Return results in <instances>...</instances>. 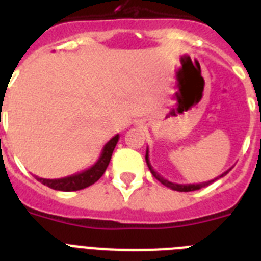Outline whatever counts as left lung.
Wrapping results in <instances>:
<instances>
[{
	"label": "left lung",
	"instance_id": "1",
	"mask_svg": "<svg viewBox=\"0 0 261 261\" xmlns=\"http://www.w3.org/2000/svg\"><path fill=\"white\" fill-rule=\"evenodd\" d=\"M146 163H147L148 168H150L151 174L154 175L155 178L161 181L162 185L166 186V187H168V188H171V190H174V191H179V192H190V191H196V190H200V188L205 187V186L211 185L212 181L218 180L219 178H223L224 175H227L229 171H231V168H229V170H227L225 172H223V174L220 175V176H218V178L212 179V180H208V181H204V183H196V185H195V183L194 185H178V183H172V181L167 180V179H164L163 176H161V175L158 174L154 168H152V166H151V163H150V159H148V148L146 150Z\"/></svg>",
	"mask_w": 261,
	"mask_h": 261
}]
</instances>
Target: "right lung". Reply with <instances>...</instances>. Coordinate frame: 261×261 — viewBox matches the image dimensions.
I'll return each mask as SVG.
<instances>
[{"label": "right lung", "instance_id": "obj_1", "mask_svg": "<svg viewBox=\"0 0 261 261\" xmlns=\"http://www.w3.org/2000/svg\"><path fill=\"white\" fill-rule=\"evenodd\" d=\"M118 141H119V135L118 134L111 138L110 141L105 144L97 163L93 164L91 167L85 170V171L60 179H43L39 178V176H36V179L41 181L42 185L47 186L53 190H58V191H78V190L89 187V186L94 185L105 174L107 166L110 163L111 155H113V151L117 146Z\"/></svg>", "mask_w": 261, "mask_h": 261}]
</instances>
